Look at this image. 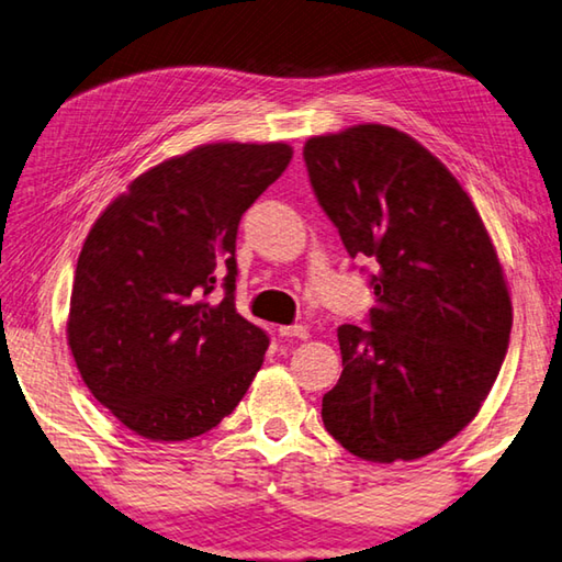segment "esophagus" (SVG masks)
<instances>
[{
  "label": "esophagus",
  "mask_w": 562,
  "mask_h": 562,
  "mask_svg": "<svg viewBox=\"0 0 562 562\" xmlns=\"http://www.w3.org/2000/svg\"><path fill=\"white\" fill-rule=\"evenodd\" d=\"M279 335L281 337H301V340H305V337H308V327L305 325H281Z\"/></svg>",
  "instance_id": "1"
}]
</instances>
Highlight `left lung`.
Listing matches in <instances>:
<instances>
[{"label": "left lung", "instance_id": "obj_1", "mask_svg": "<svg viewBox=\"0 0 562 562\" xmlns=\"http://www.w3.org/2000/svg\"><path fill=\"white\" fill-rule=\"evenodd\" d=\"M317 203L372 259L369 327L340 325L325 430L369 462L418 460L477 416L509 349L512 299L484 222L408 134L357 124L303 146Z\"/></svg>", "mask_w": 562, "mask_h": 562}]
</instances>
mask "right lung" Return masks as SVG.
<instances>
[{
	"label": "right lung",
	"mask_w": 562,
	"mask_h": 562,
	"mask_svg": "<svg viewBox=\"0 0 562 562\" xmlns=\"http://www.w3.org/2000/svg\"><path fill=\"white\" fill-rule=\"evenodd\" d=\"M289 144H205L134 178L85 239L68 345L90 394L149 440H188L237 408L269 335L235 308L239 220ZM220 284L226 295L210 302Z\"/></svg>",
	"instance_id": "right-lung-1"
}]
</instances>
